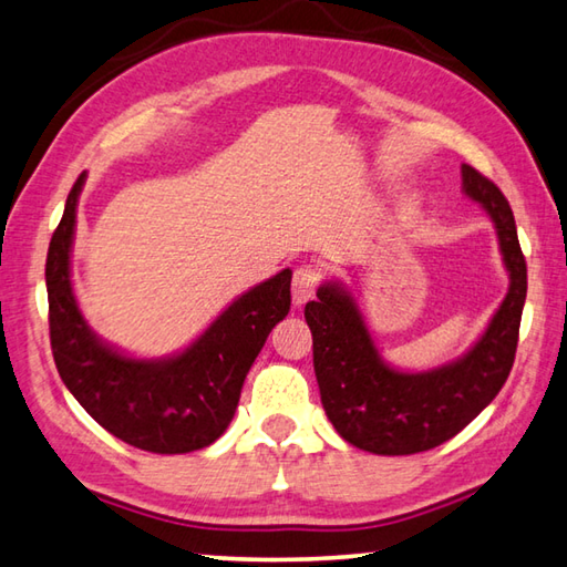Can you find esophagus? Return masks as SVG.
<instances>
[{
  "instance_id": "34e87169",
  "label": "esophagus",
  "mask_w": 567,
  "mask_h": 567,
  "mask_svg": "<svg viewBox=\"0 0 567 567\" xmlns=\"http://www.w3.org/2000/svg\"><path fill=\"white\" fill-rule=\"evenodd\" d=\"M320 279H323V269H320V264L308 261V264L298 266V269L293 271V286H291L293 303L303 306L308 298H313V293L320 286Z\"/></svg>"
}]
</instances>
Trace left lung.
I'll use <instances>...</instances> for the list:
<instances>
[{"label": "left lung", "instance_id": "left-lung-1", "mask_svg": "<svg viewBox=\"0 0 567 567\" xmlns=\"http://www.w3.org/2000/svg\"><path fill=\"white\" fill-rule=\"evenodd\" d=\"M462 183L494 221L511 279L504 303L464 358L426 372L394 370L343 284H323L318 301L306 303L320 402L336 432L358 450L382 456L434 450L496 398L514 368L528 288L516 219L504 192L472 165H462Z\"/></svg>", "mask_w": 567, "mask_h": 567}]
</instances>
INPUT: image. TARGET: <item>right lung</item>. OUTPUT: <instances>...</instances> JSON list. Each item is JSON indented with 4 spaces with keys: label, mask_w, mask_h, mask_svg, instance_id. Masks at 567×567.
Masks as SVG:
<instances>
[{
    "label": "right lung",
    "mask_w": 567,
    "mask_h": 567,
    "mask_svg": "<svg viewBox=\"0 0 567 567\" xmlns=\"http://www.w3.org/2000/svg\"><path fill=\"white\" fill-rule=\"evenodd\" d=\"M85 173L73 183L47 256L49 333L69 392L103 430L153 454L205 450L227 430L241 384L291 308V269L249 288L187 350L137 360L93 333L71 288V244Z\"/></svg>",
    "instance_id": "right-lung-1"
}]
</instances>
